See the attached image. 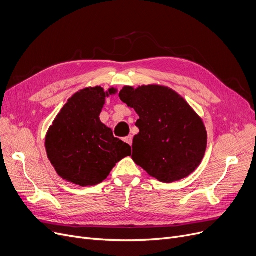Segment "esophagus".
<instances>
[{
	"mask_svg": "<svg viewBox=\"0 0 256 256\" xmlns=\"http://www.w3.org/2000/svg\"><path fill=\"white\" fill-rule=\"evenodd\" d=\"M124 142H126L128 144L132 145V136H128V137L124 138Z\"/></svg>",
	"mask_w": 256,
	"mask_h": 256,
	"instance_id": "34e87169",
	"label": "esophagus"
}]
</instances>
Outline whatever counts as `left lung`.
Segmentation results:
<instances>
[{
  "mask_svg": "<svg viewBox=\"0 0 256 256\" xmlns=\"http://www.w3.org/2000/svg\"><path fill=\"white\" fill-rule=\"evenodd\" d=\"M119 98L139 115L132 158L150 176L173 182L189 176L208 144L204 120L173 89L158 84L124 86Z\"/></svg>",
  "mask_w": 256,
  "mask_h": 256,
  "instance_id": "1",
  "label": "left lung"
}]
</instances>
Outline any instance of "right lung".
I'll list each match as a JSON object with an SVG mask.
<instances>
[{
	"instance_id": "add662e5",
	"label": "right lung",
	"mask_w": 256,
	"mask_h": 256,
	"mask_svg": "<svg viewBox=\"0 0 256 256\" xmlns=\"http://www.w3.org/2000/svg\"><path fill=\"white\" fill-rule=\"evenodd\" d=\"M118 92L100 86L78 90L63 106L46 135V150L58 176L80 186L104 182L130 146L113 136L100 115L106 98Z\"/></svg>"
}]
</instances>
